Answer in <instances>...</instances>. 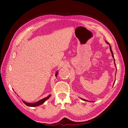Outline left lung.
Instances as JSON below:
<instances>
[{
	"label": "left lung",
	"mask_w": 128,
	"mask_h": 128,
	"mask_svg": "<svg viewBox=\"0 0 128 128\" xmlns=\"http://www.w3.org/2000/svg\"><path fill=\"white\" fill-rule=\"evenodd\" d=\"M107 42V43L108 44H109V45H110V52H111V53H112V56H113V58H114V55H113V52H112V48H111V46H110V44H109V42ZM114 64H115V66H116V65H115V59H114ZM114 83H115V82H114V84H113V86H114ZM81 99H82V100H84V101H87V100H85V99H82V98H81Z\"/></svg>",
	"instance_id": "1"
}]
</instances>
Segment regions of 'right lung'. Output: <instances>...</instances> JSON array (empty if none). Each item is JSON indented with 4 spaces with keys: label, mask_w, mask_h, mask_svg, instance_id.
<instances>
[{
    "label": "right lung",
    "mask_w": 128,
    "mask_h": 128,
    "mask_svg": "<svg viewBox=\"0 0 128 128\" xmlns=\"http://www.w3.org/2000/svg\"><path fill=\"white\" fill-rule=\"evenodd\" d=\"M57 75H58V72H56V76H57ZM50 96H51V95L50 94L49 96H47V97L42 99L40 100V101H38V102H34V103H28V102H25L23 100H22V102H24V103L25 104H26V106H28L29 107H36V106H40V104H43L46 101V100H48V99H49V98L50 97Z\"/></svg>",
    "instance_id": "1"
}]
</instances>
